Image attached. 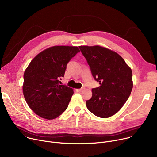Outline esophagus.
I'll list each match as a JSON object with an SVG mask.
<instances>
[{"label":"esophagus","mask_w":157,"mask_h":157,"mask_svg":"<svg viewBox=\"0 0 157 157\" xmlns=\"http://www.w3.org/2000/svg\"><path fill=\"white\" fill-rule=\"evenodd\" d=\"M84 89H85V88L83 87V88H80V89H77V91H78V92H82Z\"/></svg>","instance_id":"obj_1"}]
</instances>
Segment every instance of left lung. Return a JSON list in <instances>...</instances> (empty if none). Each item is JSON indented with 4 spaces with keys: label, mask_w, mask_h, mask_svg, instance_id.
Returning <instances> with one entry per match:
<instances>
[{
    "label": "left lung",
    "mask_w": 157,
    "mask_h": 157,
    "mask_svg": "<svg viewBox=\"0 0 157 157\" xmlns=\"http://www.w3.org/2000/svg\"><path fill=\"white\" fill-rule=\"evenodd\" d=\"M99 87L92 90V97L86 101L88 109L95 116L107 118L118 112L133 88L132 72L123 58L101 46H79Z\"/></svg>",
    "instance_id": "8db88e82"
}]
</instances>
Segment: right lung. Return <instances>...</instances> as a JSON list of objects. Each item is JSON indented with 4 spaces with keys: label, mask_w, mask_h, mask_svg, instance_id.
<instances>
[{
    "label": "right lung",
    "mask_w": 157,
    "mask_h": 157,
    "mask_svg": "<svg viewBox=\"0 0 157 157\" xmlns=\"http://www.w3.org/2000/svg\"><path fill=\"white\" fill-rule=\"evenodd\" d=\"M78 52L77 46L49 47L37 54L25 71L23 94L29 108L39 117L53 120L67 108L73 89L59 84V79Z\"/></svg>",
    "instance_id": "right-lung-1"
}]
</instances>
